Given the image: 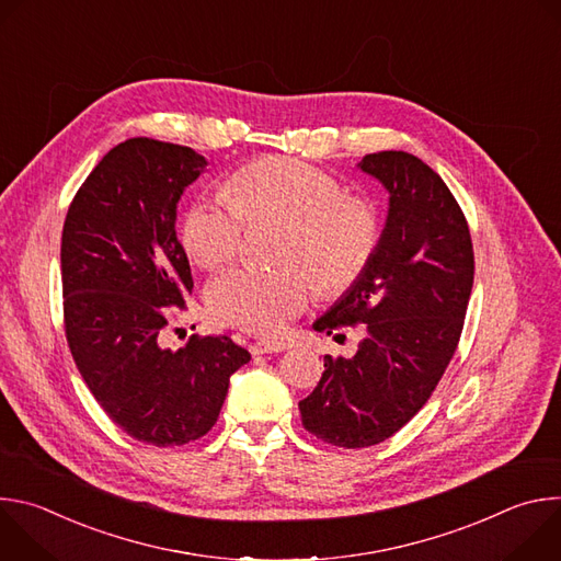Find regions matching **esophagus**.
Listing matches in <instances>:
<instances>
[{
    "instance_id": "esophagus-1",
    "label": "esophagus",
    "mask_w": 561,
    "mask_h": 561,
    "mask_svg": "<svg viewBox=\"0 0 561 561\" xmlns=\"http://www.w3.org/2000/svg\"><path fill=\"white\" fill-rule=\"evenodd\" d=\"M284 346L277 344V342H255L251 346V353L253 355H266V353H282Z\"/></svg>"
}]
</instances>
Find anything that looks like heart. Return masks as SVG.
<instances>
[{
  "label": "heart",
  "instance_id": "heart-1",
  "mask_svg": "<svg viewBox=\"0 0 561 561\" xmlns=\"http://www.w3.org/2000/svg\"><path fill=\"white\" fill-rule=\"evenodd\" d=\"M251 224L288 226L282 271L232 268L208 288V306L219 322L255 335H277L306 310L317 293L308 266L329 293L353 286L379 244L375 208L346 197L337 178L299 159L268 157L237 171L228 195L193 202L182 224V244L202 268L230 262Z\"/></svg>",
  "mask_w": 561,
  "mask_h": 561
}]
</instances>
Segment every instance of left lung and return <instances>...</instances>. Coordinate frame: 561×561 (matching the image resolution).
Listing matches in <instances>:
<instances>
[{
  "mask_svg": "<svg viewBox=\"0 0 561 561\" xmlns=\"http://www.w3.org/2000/svg\"><path fill=\"white\" fill-rule=\"evenodd\" d=\"M357 169L386 188V224L362 277L312 329L362 324L364 340L351 359L327 355L299 402L304 428L342 448L388 439L428 402L457 348L474 275L466 217L431 167L381 150Z\"/></svg>",
  "mask_w": 561,
  "mask_h": 561,
  "instance_id": "8db88e82",
  "label": "left lung"
}]
</instances>
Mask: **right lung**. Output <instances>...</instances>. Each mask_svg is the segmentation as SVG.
<instances>
[{
  "instance_id": "right-lung-1",
  "label": "right lung",
  "mask_w": 561,
  "mask_h": 561,
  "mask_svg": "<svg viewBox=\"0 0 561 561\" xmlns=\"http://www.w3.org/2000/svg\"><path fill=\"white\" fill-rule=\"evenodd\" d=\"M188 146L133 137L77 191L61 232L64 327L72 359L106 415L137 442L206 435L230 375L251 355L230 337L164 346L169 306L193 290L178 204L206 171Z\"/></svg>"
}]
</instances>
